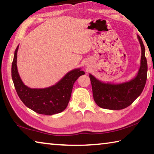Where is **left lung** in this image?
<instances>
[{
	"label": "left lung",
	"instance_id": "8db88e82",
	"mask_svg": "<svg viewBox=\"0 0 154 154\" xmlns=\"http://www.w3.org/2000/svg\"><path fill=\"white\" fill-rule=\"evenodd\" d=\"M137 38L141 48V58L139 70L134 78L120 83H105L89 74L94 100L100 107L111 110L126 108L139 97L144 89L147 80V62L142 39L139 35Z\"/></svg>",
	"mask_w": 154,
	"mask_h": 154
}]
</instances>
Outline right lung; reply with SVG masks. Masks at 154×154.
Listing matches in <instances>:
<instances>
[{
    "mask_svg": "<svg viewBox=\"0 0 154 154\" xmlns=\"http://www.w3.org/2000/svg\"><path fill=\"white\" fill-rule=\"evenodd\" d=\"M19 45L14 52L11 77L17 95L24 105L36 113L51 116L63 111L69 104L74 83L84 75L81 69L69 71L55 85L46 88H30L21 79L17 71V55Z\"/></svg>",
    "mask_w": 154,
    "mask_h": 154,
    "instance_id": "obj_1",
    "label": "right lung"
}]
</instances>
